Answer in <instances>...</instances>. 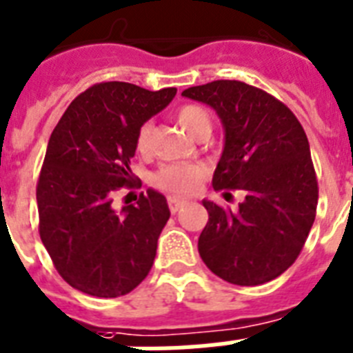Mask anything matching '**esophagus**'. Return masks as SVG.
I'll return each mask as SVG.
<instances>
[{"mask_svg": "<svg viewBox=\"0 0 353 353\" xmlns=\"http://www.w3.org/2000/svg\"><path fill=\"white\" fill-rule=\"evenodd\" d=\"M168 205H170V211L174 214V212H179L180 209L185 205V200H180V198L171 196V198H168Z\"/></svg>", "mask_w": 353, "mask_h": 353, "instance_id": "obj_1", "label": "esophagus"}]
</instances>
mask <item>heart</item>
I'll list each match as a JSON object with an SVG mask.
<instances>
[{
	"mask_svg": "<svg viewBox=\"0 0 353 353\" xmlns=\"http://www.w3.org/2000/svg\"><path fill=\"white\" fill-rule=\"evenodd\" d=\"M176 121L180 126L188 131L189 135L202 141L211 135L212 121L208 110L196 104H183L176 110ZM153 144V122H142L141 128L137 130L135 148L139 153L148 155ZM203 171L202 165L196 164H164L153 173L151 182L153 185L165 193L171 194H191L198 188V183L202 182Z\"/></svg>",
	"mask_w": 353,
	"mask_h": 353,
	"instance_id": "1",
	"label": "heart"
}]
</instances>
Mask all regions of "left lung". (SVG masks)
I'll return each instance as SVG.
<instances>
[{
    "instance_id": "obj_1",
    "label": "left lung",
    "mask_w": 353,
    "mask_h": 353,
    "mask_svg": "<svg viewBox=\"0 0 353 353\" xmlns=\"http://www.w3.org/2000/svg\"><path fill=\"white\" fill-rule=\"evenodd\" d=\"M182 95L214 108L225 128L212 188L245 193L238 211L203 200L209 222L198 252L229 283H267L296 261L316 218L319 189L305 130L274 95L241 81H212Z\"/></svg>"
}]
</instances>
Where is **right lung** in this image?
Masks as SVG:
<instances>
[{
    "instance_id": "add662e5",
    "label": "right lung",
    "mask_w": 353,
    "mask_h": 353,
    "mask_svg": "<svg viewBox=\"0 0 353 353\" xmlns=\"http://www.w3.org/2000/svg\"><path fill=\"white\" fill-rule=\"evenodd\" d=\"M174 95L176 88L97 83L72 101L52 131L36 188L39 236L70 287L119 298L153 267L170 220L164 194L148 189L121 212L112 203L115 191L141 188L130 170L137 130Z\"/></svg>"
}]
</instances>
